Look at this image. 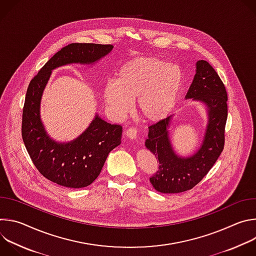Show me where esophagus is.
Returning a JSON list of instances; mask_svg holds the SVG:
<instances>
[{
	"label": "esophagus",
	"mask_w": 256,
	"mask_h": 256,
	"mask_svg": "<svg viewBox=\"0 0 256 256\" xmlns=\"http://www.w3.org/2000/svg\"><path fill=\"white\" fill-rule=\"evenodd\" d=\"M136 130L134 128H128L126 130V134L130 138H136Z\"/></svg>",
	"instance_id": "1"
}]
</instances>
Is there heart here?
<instances>
[{"mask_svg": "<svg viewBox=\"0 0 256 256\" xmlns=\"http://www.w3.org/2000/svg\"><path fill=\"white\" fill-rule=\"evenodd\" d=\"M181 85V72L176 66L158 58L142 56L120 66L116 82L104 89V99L116 116H124L128 112L130 100L136 98L140 116L155 122L170 114Z\"/></svg>", "mask_w": 256, "mask_h": 256, "instance_id": "heart-1", "label": "heart"}]
</instances>
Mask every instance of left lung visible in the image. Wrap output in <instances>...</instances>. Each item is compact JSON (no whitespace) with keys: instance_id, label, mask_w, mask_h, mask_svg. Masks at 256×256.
<instances>
[{"instance_id":"obj_1","label":"left lung","mask_w":256,"mask_h":256,"mask_svg":"<svg viewBox=\"0 0 256 256\" xmlns=\"http://www.w3.org/2000/svg\"><path fill=\"white\" fill-rule=\"evenodd\" d=\"M186 98L200 100L208 106V124L200 150L188 158H180L173 152L168 134L171 116L150 126L146 140V147L159 161L150 181L162 194H178L194 188L224 150L228 96L223 81L206 60L196 62V74Z\"/></svg>"}]
</instances>
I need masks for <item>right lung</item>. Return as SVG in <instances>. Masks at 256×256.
<instances>
[{"label": "right lung", "instance_id": "right-lung-1", "mask_svg": "<svg viewBox=\"0 0 256 256\" xmlns=\"http://www.w3.org/2000/svg\"><path fill=\"white\" fill-rule=\"evenodd\" d=\"M112 48V44H70L50 58L27 88L22 112V138L34 166L58 186L68 188L90 186L100 174L109 152L120 144L122 128L108 124L96 116L89 128L75 140L56 142L48 138L40 122L42 91L52 70L70 62H94Z\"/></svg>", "mask_w": 256, "mask_h": 256}]
</instances>
